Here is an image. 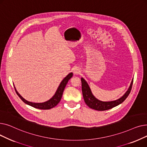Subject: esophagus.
Segmentation results:
<instances>
[{
	"label": "esophagus",
	"instance_id": "obj_1",
	"mask_svg": "<svg viewBox=\"0 0 147 147\" xmlns=\"http://www.w3.org/2000/svg\"><path fill=\"white\" fill-rule=\"evenodd\" d=\"M73 73L74 74H79L81 73V71L80 69L79 68H76L74 69L73 70Z\"/></svg>",
	"mask_w": 147,
	"mask_h": 147
}]
</instances>
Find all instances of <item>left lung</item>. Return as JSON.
<instances>
[{"mask_svg": "<svg viewBox=\"0 0 147 147\" xmlns=\"http://www.w3.org/2000/svg\"><path fill=\"white\" fill-rule=\"evenodd\" d=\"M82 81V90L83 96L84 101L86 104V105L90 107V109H92L98 111H105L112 109V108L116 107L119 104H121L129 96L130 93L131 89H132V84L134 80L132 81V83L130 84V86L126 92V94L123 95L120 98L115 100L113 101L110 102H103L97 99L93 95H92L91 90L88 86L87 82L83 79V78H81Z\"/></svg>", "mask_w": 147, "mask_h": 147, "instance_id": "left-lung-1", "label": "left lung"}]
</instances>
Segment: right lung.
Segmentation results:
<instances>
[{
    "mask_svg": "<svg viewBox=\"0 0 147 147\" xmlns=\"http://www.w3.org/2000/svg\"><path fill=\"white\" fill-rule=\"evenodd\" d=\"M73 76V73H69L65 78L63 80V81L61 82L60 83L59 86L56 92V93L55 95H53V96L50 99L49 101L43 102V103H34V102H31L29 101H26V99L23 98L18 93V92L16 90L15 88V92H16L18 96L20 98V99L22 100V101L24 102V103L32 106L34 108H36V109H38L40 110H49L51 109H52V108L55 107L61 101V99L62 98V95H63L64 90L65 89V86L67 85V83H68V80L71 79V77Z\"/></svg>",
    "mask_w": 147,
    "mask_h": 147,
    "instance_id": "1",
    "label": "right lung"
}]
</instances>
